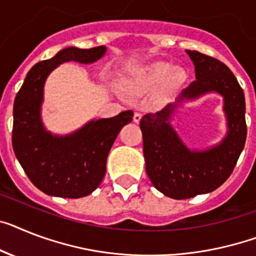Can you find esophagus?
Returning a JSON list of instances; mask_svg holds the SVG:
<instances>
[{
	"mask_svg": "<svg viewBox=\"0 0 256 256\" xmlns=\"http://www.w3.org/2000/svg\"><path fill=\"white\" fill-rule=\"evenodd\" d=\"M141 114H138V112H136L134 114V115H133V122H134V123H140V120H141Z\"/></svg>",
	"mask_w": 256,
	"mask_h": 256,
	"instance_id": "obj_1",
	"label": "esophagus"
}]
</instances>
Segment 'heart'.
<instances>
[{"label":"heart","instance_id":"1","mask_svg":"<svg viewBox=\"0 0 256 256\" xmlns=\"http://www.w3.org/2000/svg\"><path fill=\"white\" fill-rule=\"evenodd\" d=\"M187 72L166 61H154L138 66L124 80V92L130 96H141L158 88L161 96H168L184 85Z\"/></svg>","mask_w":256,"mask_h":256}]
</instances>
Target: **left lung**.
I'll return each mask as SVG.
<instances>
[{
    "mask_svg": "<svg viewBox=\"0 0 256 256\" xmlns=\"http://www.w3.org/2000/svg\"><path fill=\"white\" fill-rule=\"evenodd\" d=\"M195 65L196 80L182 92L176 103L140 122L146 174L153 186L171 199H190L214 191L233 172L246 142V103L242 88L229 68L198 50H187ZM217 92L224 98L228 133L216 147L191 151L170 126V119L183 100Z\"/></svg>",
    "mask_w": 256,
    "mask_h": 256,
    "instance_id": "left-lung-1",
    "label": "left lung"
}]
</instances>
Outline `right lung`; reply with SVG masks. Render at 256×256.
<instances>
[{
  "mask_svg": "<svg viewBox=\"0 0 256 256\" xmlns=\"http://www.w3.org/2000/svg\"><path fill=\"white\" fill-rule=\"evenodd\" d=\"M106 47H69L27 73L12 108V149L28 179L50 196L78 199L98 188L106 175V161L120 130L130 123L132 111L108 119L92 120L66 136L52 134L42 122L44 84L62 62L92 64L102 58Z\"/></svg>",
  "mask_w": 256,
  "mask_h": 256,
  "instance_id": "right-lung-1",
  "label": "right lung"
}]
</instances>
